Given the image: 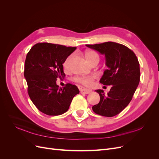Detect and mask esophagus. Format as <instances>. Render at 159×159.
<instances>
[{
	"mask_svg": "<svg viewBox=\"0 0 159 159\" xmlns=\"http://www.w3.org/2000/svg\"><path fill=\"white\" fill-rule=\"evenodd\" d=\"M91 91H92L90 89H85V88H83V89H80V93H83V94H88V93H91Z\"/></svg>",
	"mask_w": 159,
	"mask_h": 159,
	"instance_id": "obj_1",
	"label": "esophagus"
}]
</instances>
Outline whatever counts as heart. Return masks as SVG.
I'll return each mask as SVG.
<instances>
[{"label":"heart","mask_w":159,"mask_h":159,"mask_svg":"<svg viewBox=\"0 0 159 159\" xmlns=\"http://www.w3.org/2000/svg\"><path fill=\"white\" fill-rule=\"evenodd\" d=\"M85 57L91 64L96 60H99V56L97 52L93 50H88L85 52ZM71 56H70L67 58L63 64L64 68L65 70H68L69 63L71 60ZM96 78L95 75H83V76H76L74 78V80L76 82L80 83L85 86H91L93 83V80Z\"/></svg>","instance_id":"b5f03b06"}]
</instances>
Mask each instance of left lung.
Segmentation results:
<instances>
[{
    "label": "left lung",
    "instance_id": "left-lung-1",
    "mask_svg": "<svg viewBox=\"0 0 159 159\" xmlns=\"http://www.w3.org/2000/svg\"><path fill=\"white\" fill-rule=\"evenodd\" d=\"M86 46L99 52L105 57V70L99 82L112 85L107 94L95 90L100 96L99 103L92 107L93 111L105 117H113L131 102L140 81V68L134 53L125 46L107 42Z\"/></svg>",
    "mask_w": 159,
    "mask_h": 159
}]
</instances>
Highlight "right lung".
Listing matches in <instances>:
<instances>
[{"instance_id":"1","label":"right lung","mask_w":159,"mask_h":159,"mask_svg":"<svg viewBox=\"0 0 159 159\" xmlns=\"http://www.w3.org/2000/svg\"><path fill=\"white\" fill-rule=\"evenodd\" d=\"M75 47L38 43L26 55L25 78L29 97L37 109L48 115H60L68 110L74 97L80 93L77 86L67 84L63 89L56 84L66 76L63 64Z\"/></svg>"}]
</instances>
